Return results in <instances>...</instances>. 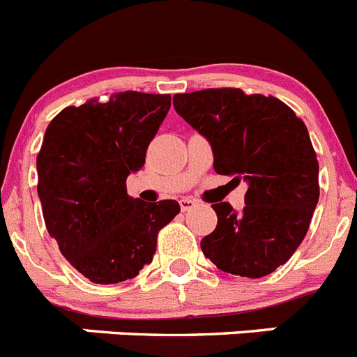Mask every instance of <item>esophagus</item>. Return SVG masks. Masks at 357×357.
Masks as SVG:
<instances>
[{"label":"esophagus","instance_id":"34e87169","mask_svg":"<svg viewBox=\"0 0 357 357\" xmlns=\"http://www.w3.org/2000/svg\"><path fill=\"white\" fill-rule=\"evenodd\" d=\"M197 206H198V202L195 200V198L185 197V198H182V200H181V209L182 211H191V209H195Z\"/></svg>","mask_w":357,"mask_h":357}]
</instances>
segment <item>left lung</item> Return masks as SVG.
<instances>
[{"label":"left lung","instance_id":"8db88e82","mask_svg":"<svg viewBox=\"0 0 357 357\" xmlns=\"http://www.w3.org/2000/svg\"><path fill=\"white\" fill-rule=\"evenodd\" d=\"M173 105L209 141L214 172L248 185L241 213L213 204L218 225L202 239L204 255L232 275L275 272L304 239L320 197L304 121L277 98L234 87L175 94Z\"/></svg>","mask_w":357,"mask_h":357}]
</instances>
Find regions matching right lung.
<instances>
[{
    "label": "right lung",
    "instance_id": "1",
    "mask_svg": "<svg viewBox=\"0 0 357 357\" xmlns=\"http://www.w3.org/2000/svg\"><path fill=\"white\" fill-rule=\"evenodd\" d=\"M172 105L169 94L137 91L66 107L37 155V193L50 236L73 268L96 284L134 279L151 263L157 234L181 206L127 193Z\"/></svg>",
    "mask_w": 357,
    "mask_h": 357
}]
</instances>
